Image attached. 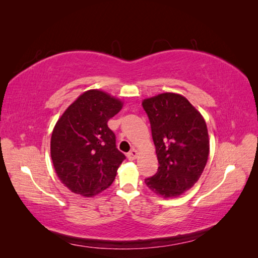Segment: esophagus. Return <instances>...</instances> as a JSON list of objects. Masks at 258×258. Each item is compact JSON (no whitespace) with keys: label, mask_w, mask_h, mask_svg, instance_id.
<instances>
[{"label":"esophagus","mask_w":258,"mask_h":258,"mask_svg":"<svg viewBox=\"0 0 258 258\" xmlns=\"http://www.w3.org/2000/svg\"><path fill=\"white\" fill-rule=\"evenodd\" d=\"M136 157H138V151H136V150H132V151L127 153V158L130 161L135 160Z\"/></svg>","instance_id":"obj_1"}]
</instances>
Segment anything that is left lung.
Instances as JSON below:
<instances>
[{
  "label": "left lung",
  "mask_w": 258,
  "mask_h": 258,
  "mask_svg": "<svg viewBox=\"0 0 258 258\" xmlns=\"http://www.w3.org/2000/svg\"><path fill=\"white\" fill-rule=\"evenodd\" d=\"M149 116L160 166L145 179L163 197H176L193 187L210 153L207 126L201 113L175 93H163L142 103Z\"/></svg>",
  "instance_id": "left-lung-1"
}]
</instances>
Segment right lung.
I'll list each match as a JSON object with an SVG mask.
<instances>
[{"label": "right lung", "instance_id": "add662e5", "mask_svg": "<svg viewBox=\"0 0 258 258\" xmlns=\"http://www.w3.org/2000/svg\"><path fill=\"white\" fill-rule=\"evenodd\" d=\"M123 104L98 90L83 93L54 126L51 157L59 180L75 194L92 197L116 176L125 155L116 149L107 122Z\"/></svg>", "mask_w": 258, "mask_h": 258}]
</instances>
